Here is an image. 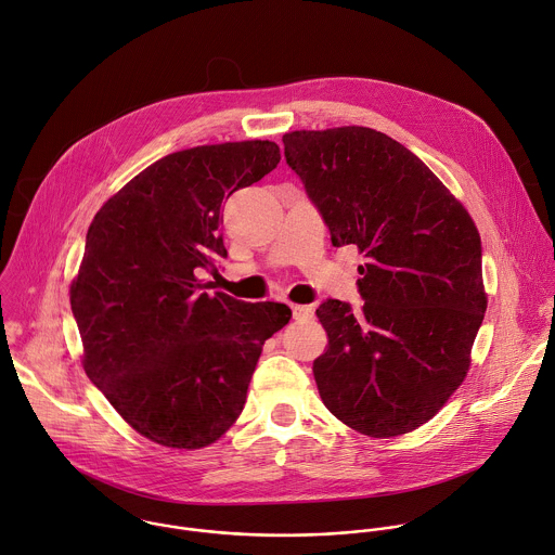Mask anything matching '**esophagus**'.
I'll use <instances>...</instances> for the list:
<instances>
[{
    "mask_svg": "<svg viewBox=\"0 0 555 555\" xmlns=\"http://www.w3.org/2000/svg\"><path fill=\"white\" fill-rule=\"evenodd\" d=\"M292 315H294V320H309V318H313V309L309 305H294Z\"/></svg>",
    "mask_w": 555,
    "mask_h": 555,
    "instance_id": "esophagus-1",
    "label": "esophagus"
}]
</instances>
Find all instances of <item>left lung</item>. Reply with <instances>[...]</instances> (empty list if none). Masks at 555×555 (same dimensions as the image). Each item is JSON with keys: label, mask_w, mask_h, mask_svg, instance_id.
<instances>
[{"label": "left lung", "mask_w": 555, "mask_h": 555, "mask_svg": "<svg viewBox=\"0 0 555 555\" xmlns=\"http://www.w3.org/2000/svg\"><path fill=\"white\" fill-rule=\"evenodd\" d=\"M283 143L333 246L365 257L363 305L328 298L315 309L328 335L313 361L320 399L363 436L414 431L464 382L483 322L477 227L438 176L384 132L294 130Z\"/></svg>", "instance_id": "obj_1"}]
</instances>
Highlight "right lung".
<instances>
[{
  "label": "right lung",
  "instance_id": "right-lung-1",
  "mask_svg": "<svg viewBox=\"0 0 555 555\" xmlns=\"http://www.w3.org/2000/svg\"><path fill=\"white\" fill-rule=\"evenodd\" d=\"M274 141L171 152L93 218L72 311L85 373L141 436L201 449L229 431L268 337L292 309L205 292L201 270L227 257L222 203L270 173Z\"/></svg>",
  "mask_w": 555,
  "mask_h": 555
}]
</instances>
